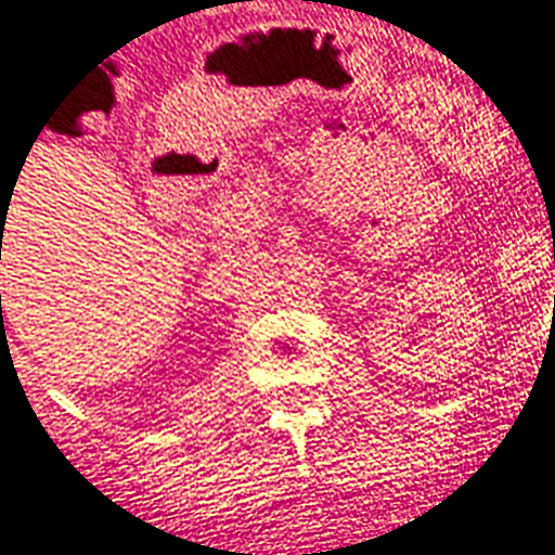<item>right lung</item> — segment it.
Instances as JSON below:
<instances>
[{
    "instance_id": "1",
    "label": "right lung",
    "mask_w": 555,
    "mask_h": 555,
    "mask_svg": "<svg viewBox=\"0 0 555 555\" xmlns=\"http://www.w3.org/2000/svg\"><path fill=\"white\" fill-rule=\"evenodd\" d=\"M0 301H2V298H0Z\"/></svg>"
}]
</instances>
